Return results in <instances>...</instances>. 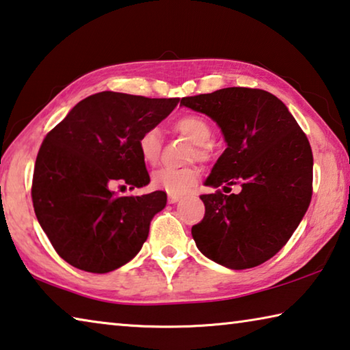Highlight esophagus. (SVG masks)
<instances>
[{
    "mask_svg": "<svg viewBox=\"0 0 350 350\" xmlns=\"http://www.w3.org/2000/svg\"><path fill=\"white\" fill-rule=\"evenodd\" d=\"M180 198H181V196H176V193H169V197H167L169 203H176Z\"/></svg>",
    "mask_w": 350,
    "mask_h": 350,
    "instance_id": "obj_1",
    "label": "esophagus"
}]
</instances>
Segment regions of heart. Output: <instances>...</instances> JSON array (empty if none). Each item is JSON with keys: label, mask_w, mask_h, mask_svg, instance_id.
Here are the masks:
<instances>
[{"label": "heart", "mask_w": 350, "mask_h": 350, "mask_svg": "<svg viewBox=\"0 0 350 350\" xmlns=\"http://www.w3.org/2000/svg\"><path fill=\"white\" fill-rule=\"evenodd\" d=\"M174 129L191 139L196 144L193 157L202 161H208L211 158V146L214 130L209 121L200 114H183L174 121ZM137 152H139L142 161L147 164H154L158 161L159 153H161V133L158 129H147L137 137ZM200 180V170L196 165H186V167H170L163 165L152 174V186L169 193L187 192L197 185Z\"/></svg>", "instance_id": "obj_1"}]
</instances>
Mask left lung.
<instances>
[{"instance_id":"obj_1","label":"left lung","mask_w":350,"mask_h":350,"mask_svg":"<svg viewBox=\"0 0 350 350\" xmlns=\"http://www.w3.org/2000/svg\"><path fill=\"white\" fill-rule=\"evenodd\" d=\"M221 129L226 150L206 185L239 193H203V220L192 226L198 250L232 270L267 262L293 236L313 192L310 142L282 100L263 90L231 87L183 97Z\"/></svg>"}]
</instances>
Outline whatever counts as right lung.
<instances>
[{
  "mask_svg": "<svg viewBox=\"0 0 350 350\" xmlns=\"http://www.w3.org/2000/svg\"><path fill=\"white\" fill-rule=\"evenodd\" d=\"M178 104L102 91L79 104L44 136L32 176L40 226L63 260L79 270L108 273L139 253L163 191L116 196L113 186L142 187L150 176L137 137Z\"/></svg>",
  "mask_w": 350,
  "mask_h": 350,
  "instance_id": "obj_1",
  "label": "right lung"
}]
</instances>
